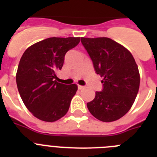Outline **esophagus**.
<instances>
[{"instance_id": "obj_1", "label": "esophagus", "mask_w": 157, "mask_h": 157, "mask_svg": "<svg viewBox=\"0 0 157 157\" xmlns=\"http://www.w3.org/2000/svg\"><path fill=\"white\" fill-rule=\"evenodd\" d=\"M84 88H85V86H80V85L78 86V89L80 90H83Z\"/></svg>"}]
</instances>
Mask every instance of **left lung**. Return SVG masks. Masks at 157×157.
<instances>
[{
  "instance_id": "8db88e82",
  "label": "left lung",
  "mask_w": 157,
  "mask_h": 157,
  "mask_svg": "<svg viewBox=\"0 0 157 157\" xmlns=\"http://www.w3.org/2000/svg\"><path fill=\"white\" fill-rule=\"evenodd\" d=\"M94 70L103 78L102 90L87 103L91 114L102 122L119 120L130 109L138 94L140 75L132 54L109 37H82Z\"/></svg>"
}]
</instances>
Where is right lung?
<instances>
[{
  "label": "right lung",
  "mask_w": 157,
  "mask_h": 157,
  "mask_svg": "<svg viewBox=\"0 0 157 157\" xmlns=\"http://www.w3.org/2000/svg\"><path fill=\"white\" fill-rule=\"evenodd\" d=\"M80 37H48L29 47L23 54L16 73L20 97L36 118L54 122L66 115L75 84L57 82L56 71L61 70L65 54L79 43Z\"/></svg>",
  "instance_id": "1"
}]
</instances>
